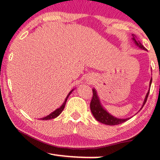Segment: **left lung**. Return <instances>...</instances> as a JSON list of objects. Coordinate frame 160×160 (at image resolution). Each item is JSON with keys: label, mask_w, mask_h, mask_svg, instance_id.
<instances>
[{"label": "left lung", "mask_w": 160, "mask_h": 160, "mask_svg": "<svg viewBox=\"0 0 160 160\" xmlns=\"http://www.w3.org/2000/svg\"><path fill=\"white\" fill-rule=\"evenodd\" d=\"M132 36H133L132 39L134 41H135V44L138 46L141 49L146 50L145 47H143V45L141 44L138 40L136 41V40H135V35H133L132 34ZM151 82H152V78L150 81V85H151ZM149 92H150V90L148 91V93H147L146 97H145V99L144 101V103H143V105L142 107H141V108L144 107L145 103H146L148 95H149ZM92 93H93L92 98L91 102H90V109H91L92 113V115L94 116L95 120L97 121L102 122V123L109 125V126H114V125H119V124L122 123V122H126V120H128V119H129V118L119 119V118H117V117H113V116H112L111 114H110V113L103 108V106L102 105V104H101L98 95H97V92L95 89H92Z\"/></svg>", "instance_id": "left-lung-1"}]
</instances>
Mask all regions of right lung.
Here are the masks:
<instances>
[{
  "label": "right lung",
  "mask_w": 160,
  "mask_h": 160,
  "mask_svg": "<svg viewBox=\"0 0 160 160\" xmlns=\"http://www.w3.org/2000/svg\"><path fill=\"white\" fill-rule=\"evenodd\" d=\"M73 90H74V89H72V90H71L68 93V95H67V97H66V98H65V102H64V103L62 104V105L61 106V107H60L59 108H58V109H56V111H54L53 112H52V113H51L50 114H49L48 116H47V117H43V118H40V120H51V119H54V118H56V117H58V116L62 113V111H63L64 108H65V106L66 102H67V100H68V96H69L70 95H71V93L72 92Z\"/></svg>",
  "instance_id": "1"
}]
</instances>
